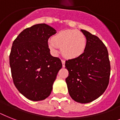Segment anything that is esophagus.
Instances as JSON below:
<instances>
[{"label":"esophagus","instance_id":"esophagus-1","mask_svg":"<svg viewBox=\"0 0 120 120\" xmlns=\"http://www.w3.org/2000/svg\"><path fill=\"white\" fill-rule=\"evenodd\" d=\"M62 66H63V67H65V61L64 60H62Z\"/></svg>","mask_w":120,"mask_h":120}]
</instances>
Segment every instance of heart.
<instances>
[{"label": "heart", "instance_id": "b5f03b06", "mask_svg": "<svg viewBox=\"0 0 120 120\" xmlns=\"http://www.w3.org/2000/svg\"><path fill=\"white\" fill-rule=\"evenodd\" d=\"M86 36L81 31L64 30L58 32L49 41V47L53 53L61 48L62 55L68 59L79 58L83 54L86 48Z\"/></svg>", "mask_w": 120, "mask_h": 120}]
</instances>
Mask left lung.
<instances>
[{"instance_id":"obj_1","label":"left lung","mask_w":120,"mask_h":120,"mask_svg":"<svg viewBox=\"0 0 120 120\" xmlns=\"http://www.w3.org/2000/svg\"><path fill=\"white\" fill-rule=\"evenodd\" d=\"M81 31L86 38V48L80 57L65 62V68L69 73L65 81L71 98L80 103H87L106 90L111 67L108 50L103 41L89 32Z\"/></svg>"}]
</instances>
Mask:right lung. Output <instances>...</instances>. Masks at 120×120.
Instances as JSON below:
<instances>
[{
    "mask_svg": "<svg viewBox=\"0 0 120 120\" xmlns=\"http://www.w3.org/2000/svg\"><path fill=\"white\" fill-rule=\"evenodd\" d=\"M56 30L45 23L23 30L14 40L9 56L14 83L20 93L32 101L45 100L62 67L61 60L52 56L49 38Z\"/></svg>",
    "mask_w": 120,
    "mask_h": 120,
    "instance_id": "add662e5",
    "label": "right lung"
}]
</instances>
